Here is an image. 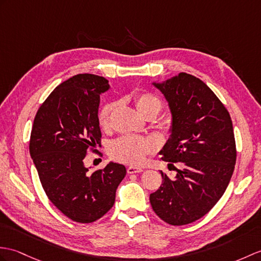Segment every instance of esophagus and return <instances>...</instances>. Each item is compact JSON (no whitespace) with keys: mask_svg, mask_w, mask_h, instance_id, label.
Returning a JSON list of instances; mask_svg holds the SVG:
<instances>
[{"mask_svg":"<svg viewBox=\"0 0 261 261\" xmlns=\"http://www.w3.org/2000/svg\"><path fill=\"white\" fill-rule=\"evenodd\" d=\"M126 171H128V173H139V172H142L143 170L141 168H138V167H128L126 168Z\"/></svg>","mask_w":261,"mask_h":261,"instance_id":"1","label":"esophagus"}]
</instances>
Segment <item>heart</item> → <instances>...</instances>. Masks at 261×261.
<instances>
[{"mask_svg": "<svg viewBox=\"0 0 261 261\" xmlns=\"http://www.w3.org/2000/svg\"><path fill=\"white\" fill-rule=\"evenodd\" d=\"M133 102L139 113L145 118L149 114H154L156 117L161 109L162 102L158 96L150 92H137L133 95ZM114 103L109 102L102 106L98 114L99 124L101 128L107 129L110 126V120L114 110ZM156 144L149 138L123 136L117 139L111 144L110 154L113 159L128 165H141L147 158V155L155 151Z\"/></svg>", "mask_w": 261, "mask_h": 261, "instance_id": "1", "label": "heart"}]
</instances>
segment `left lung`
Segmentation results:
<instances>
[{
	"label": "left lung",
	"mask_w": 261,
	"mask_h": 261,
	"mask_svg": "<svg viewBox=\"0 0 261 261\" xmlns=\"http://www.w3.org/2000/svg\"><path fill=\"white\" fill-rule=\"evenodd\" d=\"M172 114L171 135L160 151L162 160L182 162L174 179L161 171L162 184L150 195L160 219L184 226L214 208L231 179L237 159L232 121L226 107L207 84L182 72L153 83Z\"/></svg>",
	"instance_id": "left-lung-1"
}]
</instances>
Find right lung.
Returning <instances> with one entry per match:
<instances>
[{"label":"right lung","mask_w":261,"mask_h":261,"mask_svg":"<svg viewBox=\"0 0 261 261\" xmlns=\"http://www.w3.org/2000/svg\"><path fill=\"white\" fill-rule=\"evenodd\" d=\"M107 79L83 73L54 89L40 106L30 138V154L50 201L75 222L105 216L116 201L125 167L110 162L92 173L84 166L89 151L101 144L100 94Z\"/></svg>","instance_id":"1"}]
</instances>
